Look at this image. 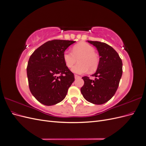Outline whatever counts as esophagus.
Instances as JSON below:
<instances>
[{"label": "esophagus", "mask_w": 146, "mask_h": 146, "mask_svg": "<svg viewBox=\"0 0 146 146\" xmlns=\"http://www.w3.org/2000/svg\"><path fill=\"white\" fill-rule=\"evenodd\" d=\"M74 77H75V78H80L81 77L80 76H78V75H76V74H75L74 75Z\"/></svg>", "instance_id": "esophagus-1"}]
</instances>
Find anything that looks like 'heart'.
Instances as JSON below:
<instances>
[{
	"label": "heart",
	"mask_w": 146,
	"mask_h": 146,
	"mask_svg": "<svg viewBox=\"0 0 146 146\" xmlns=\"http://www.w3.org/2000/svg\"><path fill=\"white\" fill-rule=\"evenodd\" d=\"M94 52V48L89 44L79 42L72 47V52H64L63 60L66 66L70 68L78 58V63L72 68V71L76 74H83L90 70L92 72L98 68L99 63V59Z\"/></svg>",
	"instance_id": "heart-1"
}]
</instances>
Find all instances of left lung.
Returning <instances> with one entry per match:
<instances>
[{
  "label": "left lung",
  "instance_id": "8db88e82",
  "mask_svg": "<svg viewBox=\"0 0 146 146\" xmlns=\"http://www.w3.org/2000/svg\"><path fill=\"white\" fill-rule=\"evenodd\" d=\"M99 52V63L96 72L92 76L82 78L84 85L81 92L87 101L96 105L107 102L115 94L122 74V62L117 52L105 42L88 41Z\"/></svg>",
  "mask_w": 146,
  "mask_h": 146
}]
</instances>
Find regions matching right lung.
<instances>
[{
    "mask_svg": "<svg viewBox=\"0 0 146 146\" xmlns=\"http://www.w3.org/2000/svg\"><path fill=\"white\" fill-rule=\"evenodd\" d=\"M76 41L54 39L43 44L31 55L27 74L31 93L42 104L62 101L74 82V74L65 64L63 53Z\"/></svg>",
    "mask_w": 146,
    "mask_h": 146,
    "instance_id": "obj_1",
    "label": "right lung"
}]
</instances>
